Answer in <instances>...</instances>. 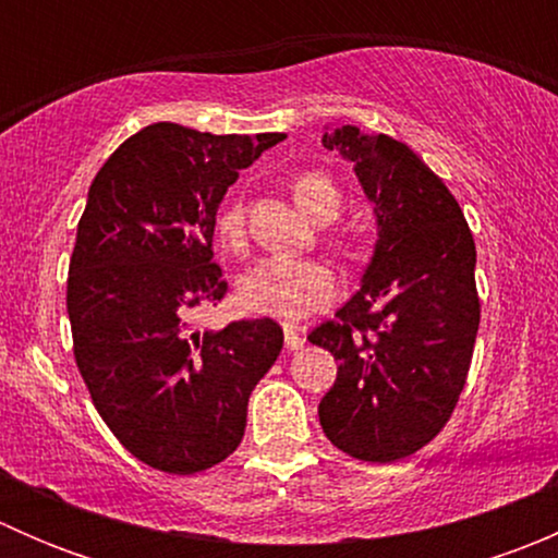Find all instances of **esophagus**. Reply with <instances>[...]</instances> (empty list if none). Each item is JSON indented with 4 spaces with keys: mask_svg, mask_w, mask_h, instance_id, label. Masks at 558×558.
<instances>
[{
    "mask_svg": "<svg viewBox=\"0 0 558 558\" xmlns=\"http://www.w3.org/2000/svg\"><path fill=\"white\" fill-rule=\"evenodd\" d=\"M283 337H286V351H300V348L305 345V337H302V331L296 329V326H286Z\"/></svg>",
    "mask_w": 558,
    "mask_h": 558,
    "instance_id": "1",
    "label": "esophagus"
}]
</instances>
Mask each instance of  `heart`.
<instances>
[{
	"label": "heart",
	"instance_id": "obj_1",
	"mask_svg": "<svg viewBox=\"0 0 558 558\" xmlns=\"http://www.w3.org/2000/svg\"><path fill=\"white\" fill-rule=\"evenodd\" d=\"M291 191H294L296 205L313 221L329 223L340 213L342 194L329 174L315 170L296 174ZM216 234L227 247L243 245L245 218L243 207L234 199L223 202L218 210ZM337 291H340V283L326 264L311 262V258L269 256L253 264L240 278L238 300L245 313L296 324L311 313L331 305Z\"/></svg>",
	"mask_w": 558,
	"mask_h": 558
}]
</instances>
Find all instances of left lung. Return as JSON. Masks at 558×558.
I'll use <instances>...</instances> for the list:
<instances>
[{
    "label": "left lung",
    "mask_w": 558,
    "mask_h": 558,
    "mask_svg": "<svg viewBox=\"0 0 558 558\" xmlns=\"http://www.w3.org/2000/svg\"><path fill=\"white\" fill-rule=\"evenodd\" d=\"M324 148L353 165L378 240L362 289L307 337L340 362L318 418L342 453L388 464L435 440L459 402L481 324L475 240L404 143L342 123Z\"/></svg>",
    "instance_id": "left-lung-1"
}]
</instances>
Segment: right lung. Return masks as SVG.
I'll return each mask as SVG.
<instances>
[{
  "label": "right lung",
  "instance_id": "obj_1",
  "mask_svg": "<svg viewBox=\"0 0 558 558\" xmlns=\"http://www.w3.org/2000/svg\"><path fill=\"white\" fill-rule=\"evenodd\" d=\"M280 140L150 123L88 189L66 278L75 362L112 435L154 470L194 475L234 453L247 397L283 348L272 318L191 320L227 294L213 264L223 194Z\"/></svg>",
  "mask_w": 558,
  "mask_h": 558
}]
</instances>
